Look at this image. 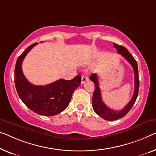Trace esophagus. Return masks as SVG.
I'll return each instance as SVG.
<instances>
[{
  "mask_svg": "<svg viewBox=\"0 0 156 156\" xmlns=\"http://www.w3.org/2000/svg\"><path fill=\"white\" fill-rule=\"evenodd\" d=\"M88 80H89V78H88L87 76H83L82 78H81V84H83V83H85L86 81H87Z\"/></svg>",
  "mask_w": 156,
  "mask_h": 156,
  "instance_id": "1",
  "label": "esophagus"
}]
</instances>
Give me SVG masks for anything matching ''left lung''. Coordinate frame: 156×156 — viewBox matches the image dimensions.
Instances as JSON below:
<instances>
[{"instance_id": "8db88e82", "label": "left lung", "mask_w": 156, "mask_h": 156, "mask_svg": "<svg viewBox=\"0 0 156 156\" xmlns=\"http://www.w3.org/2000/svg\"><path fill=\"white\" fill-rule=\"evenodd\" d=\"M114 48L117 50L118 54L121 55L133 67L134 73V91L133 96L131 100L128 104L120 111H114L113 109L108 108L105 104L104 103L101 99V90L99 86L98 77L96 73L92 74L90 76V79L94 83V91L92 96V107L94 112L97 115L101 116L102 118L109 121H113L118 119H120L127 114L129 112L130 109L135 103V101L137 98L139 88V73H138V67L136 61L132 55L129 52L125 47L122 45H119L118 44H113Z\"/></svg>"}]
</instances>
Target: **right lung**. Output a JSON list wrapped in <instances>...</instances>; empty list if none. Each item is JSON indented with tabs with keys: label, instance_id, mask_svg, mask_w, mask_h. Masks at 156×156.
<instances>
[{
	"label": "right lung",
	"instance_id": "obj_1",
	"mask_svg": "<svg viewBox=\"0 0 156 156\" xmlns=\"http://www.w3.org/2000/svg\"><path fill=\"white\" fill-rule=\"evenodd\" d=\"M38 43L28 47L17 58L15 69V83L17 94L25 105L37 114L52 116L60 113L69 106L72 94L80 85L81 76L71 80L59 79L46 85H34L25 78L22 64L28 52Z\"/></svg>",
	"mask_w": 156,
	"mask_h": 156
}]
</instances>
